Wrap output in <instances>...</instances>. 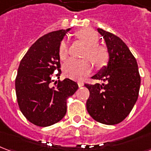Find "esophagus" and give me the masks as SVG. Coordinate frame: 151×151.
I'll return each instance as SVG.
<instances>
[{
  "instance_id": "esophagus-1",
  "label": "esophagus",
  "mask_w": 151,
  "mask_h": 151,
  "mask_svg": "<svg viewBox=\"0 0 151 151\" xmlns=\"http://www.w3.org/2000/svg\"><path fill=\"white\" fill-rule=\"evenodd\" d=\"M78 85L79 87H82V86L84 85V83H83V82H82V81H78Z\"/></svg>"
}]
</instances>
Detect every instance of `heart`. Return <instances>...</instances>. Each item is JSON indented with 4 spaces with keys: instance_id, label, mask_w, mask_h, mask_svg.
I'll return each instance as SVG.
<instances>
[{
    "instance_id": "b5f03b06",
    "label": "heart",
    "mask_w": 151,
    "mask_h": 151,
    "mask_svg": "<svg viewBox=\"0 0 151 151\" xmlns=\"http://www.w3.org/2000/svg\"><path fill=\"white\" fill-rule=\"evenodd\" d=\"M75 35L86 45L83 53V57L86 58L69 60L63 66V72L65 76L69 78L82 79L91 72L92 64L90 59L97 69H101L108 64L109 52L106 47L99 44V36L94 30L84 28L76 32ZM58 54L61 60H65L68 57L69 46L65 40H62L60 43Z\"/></svg>"
}]
</instances>
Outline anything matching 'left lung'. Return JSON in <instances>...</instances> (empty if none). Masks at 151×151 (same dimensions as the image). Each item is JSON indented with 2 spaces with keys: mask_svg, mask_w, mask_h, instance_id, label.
I'll return each instance as SVG.
<instances>
[{
  "mask_svg": "<svg viewBox=\"0 0 151 151\" xmlns=\"http://www.w3.org/2000/svg\"><path fill=\"white\" fill-rule=\"evenodd\" d=\"M97 30L104 38L109 60L92 77L104 83L85 84L90 91L86 109L95 120L112 125L124 120L133 109L138 98L141 78L136 59L122 40L103 29Z\"/></svg>",
  "mask_w": 151,
  "mask_h": 151,
  "instance_id": "left-lung-1",
  "label": "left lung"
}]
</instances>
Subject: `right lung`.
I'll list each match as a JSON object with an SVG mask.
<instances>
[{"mask_svg":"<svg viewBox=\"0 0 151 151\" xmlns=\"http://www.w3.org/2000/svg\"><path fill=\"white\" fill-rule=\"evenodd\" d=\"M70 30L52 31L40 37L22 59L15 79V90L22 113L31 123L40 127L59 122L67 111V99L78 88V83L69 78L51 83L52 73L60 63L59 45Z\"/></svg>","mask_w":151,"mask_h":151,"instance_id":"add662e5","label":"right lung"}]
</instances>
